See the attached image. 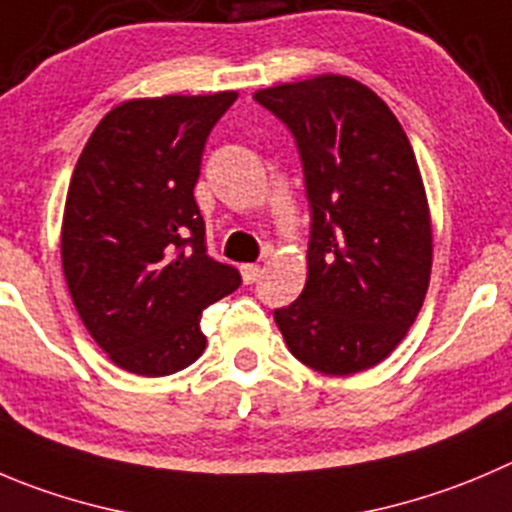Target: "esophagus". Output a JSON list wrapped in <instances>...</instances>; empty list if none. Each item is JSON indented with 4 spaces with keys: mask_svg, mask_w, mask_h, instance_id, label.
Masks as SVG:
<instances>
[{
    "mask_svg": "<svg viewBox=\"0 0 512 512\" xmlns=\"http://www.w3.org/2000/svg\"><path fill=\"white\" fill-rule=\"evenodd\" d=\"M241 276H243V281H246V284H253V281L261 276V266L259 264H243L241 266Z\"/></svg>",
    "mask_w": 512,
    "mask_h": 512,
    "instance_id": "1",
    "label": "esophagus"
}]
</instances>
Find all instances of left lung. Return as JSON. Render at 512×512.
<instances>
[{"label":"left lung","mask_w":512,"mask_h":512,"mask_svg":"<svg viewBox=\"0 0 512 512\" xmlns=\"http://www.w3.org/2000/svg\"><path fill=\"white\" fill-rule=\"evenodd\" d=\"M253 97L296 138L311 206L306 286L274 311L276 326L314 372H364L407 337L430 286L432 221L415 150L387 102L352 77Z\"/></svg>","instance_id":"1"}]
</instances>
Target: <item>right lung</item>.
Returning <instances> with one entry per match:
<instances>
[{
    "label": "right lung",
    "mask_w": 512,
    "mask_h": 512,
    "mask_svg": "<svg viewBox=\"0 0 512 512\" xmlns=\"http://www.w3.org/2000/svg\"><path fill=\"white\" fill-rule=\"evenodd\" d=\"M238 92L125 100L97 123L72 173L62 271L82 324L125 372L165 377L206 349V306L241 274L206 253L193 188L208 133Z\"/></svg>",
    "instance_id": "right-lung-1"
}]
</instances>
